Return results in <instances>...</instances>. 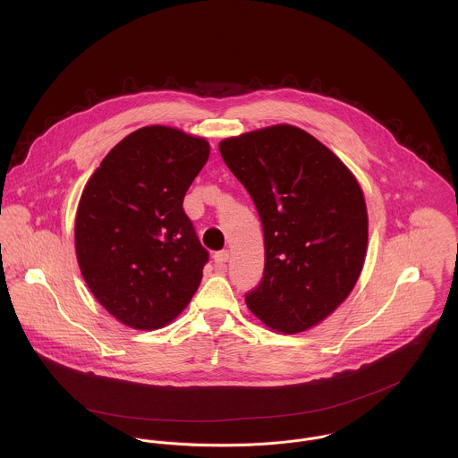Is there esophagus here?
Wrapping results in <instances>:
<instances>
[{
	"label": "esophagus",
	"mask_w": 458,
	"mask_h": 458,
	"mask_svg": "<svg viewBox=\"0 0 458 458\" xmlns=\"http://www.w3.org/2000/svg\"><path fill=\"white\" fill-rule=\"evenodd\" d=\"M227 261H229V250H220L215 254V262L218 267H224Z\"/></svg>",
	"instance_id": "34e87169"
}]
</instances>
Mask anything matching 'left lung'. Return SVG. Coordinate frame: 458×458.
<instances>
[{
  "instance_id": "obj_1",
  "label": "left lung",
  "mask_w": 458,
  "mask_h": 458,
  "mask_svg": "<svg viewBox=\"0 0 458 458\" xmlns=\"http://www.w3.org/2000/svg\"><path fill=\"white\" fill-rule=\"evenodd\" d=\"M252 197L264 233V271L245 294L254 316L280 333L316 327L349 296L367 254L369 218L351 171L293 125L218 144Z\"/></svg>"
}]
</instances>
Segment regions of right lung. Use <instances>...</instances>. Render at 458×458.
<instances>
[{"mask_svg":"<svg viewBox=\"0 0 458 458\" xmlns=\"http://www.w3.org/2000/svg\"><path fill=\"white\" fill-rule=\"evenodd\" d=\"M208 157L200 137L144 127L86 183L75 216L79 267L98 303L127 327H165L200 284L209 254L183 199Z\"/></svg>","mask_w":458,"mask_h":458,"instance_id":"right-lung-1","label":"right lung"}]
</instances>
